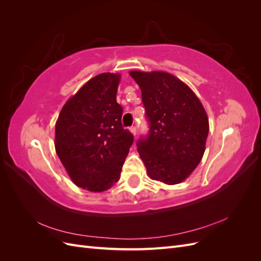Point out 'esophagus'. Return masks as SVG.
<instances>
[{
    "instance_id": "obj_1",
    "label": "esophagus",
    "mask_w": 261,
    "mask_h": 261,
    "mask_svg": "<svg viewBox=\"0 0 261 261\" xmlns=\"http://www.w3.org/2000/svg\"><path fill=\"white\" fill-rule=\"evenodd\" d=\"M129 132L133 134L134 136H136V133H137V129H136V127L135 126H132V127L129 128Z\"/></svg>"
}]
</instances>
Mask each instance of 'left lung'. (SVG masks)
<instances>
[{
    "label": "left lung",
    "instance_id": "left-lung-1",
    "mask_svg": "<svg viewBox=\"0 0 261 261\" xmlns=\"http://www.w3.org/2000/svg\"><path fill=\"white\" fill-rule=\"evenodd\" d=\"M129 75L141 90L149 122L147 137L137 150L150 178L174 185L199 164L206 148L209 121L194 91L175 76L164 72Z\"/></svg>",
    "mask_w": 261,
    "mask_h": 261
}]
</instances>
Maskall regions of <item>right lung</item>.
Instances as JSON below:
<instances>
[{"label": "right lung", "instance_id": "right-lung-1", "mask_svg": "<svg viewBox=\"0 0 261 261\" xmlns=\"http://www.w3.org/2000/svg\"><path fill=\"white\" fill-rule=\"evenodd\" d=\"M120 80L111 73L91 78L67 100L55 124V150L70 179L94 193L120 179L134 141L116 102Z\"/></svg>", "mask_w": 261, "mask_h": 261}]
</instances>
